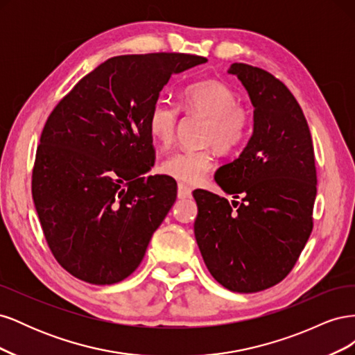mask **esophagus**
<instances>
[{
	"label": "esophagus",
	"instance_id": "34e87169",
	"mask_svg": "<svg viewBox=\"0 0 355 355\" xmlns=\"http://www.w3.org/2000/svg\"><path fill=\"white\" fill-rule=\"evenodd\" d=\"M192 197V191L189 187L184 185V184H179L178 185V198L180 200H187V198H191Z\"/></svg>",
	"mask_w": 355,
	"mask_h": 355
}]
</instances>
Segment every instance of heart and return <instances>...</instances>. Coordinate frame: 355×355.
Masks as SVG:
<instances>
[{"instance_id": "1", "label": "heart", "mask_w": 355, "mask_h": 355, "mask_svg": "<svg viewBox=\"0 0 355 355\" xmlns=\"http://www.w3.org/2000/svg\"><path fill=\"white\" fill-rule=\"evenodd\" d=\"M180 108L206 118L201 148L179 149L170 154L161 171L184 184H198L206 178L214 163V146L222 153L237 151L244 145L252 128V112L237 102L228 84L218 80H201L189 84L182 92ZM179 108L167 101H157L148 115V128L154 142L167 148L176 136Z\"/></svg>"}]
</instances>
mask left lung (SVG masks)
I'll return each mask as SVG.
<instances>
[{"label": "left lung", "instance_id": "left-lung-1", "mask_svg": "<svg viewBox=\"0 0 355 355\" xmlns=\"http://www.w3.org/2000/svg\"><path fill=\"white\" fill-rule=\"evenodd\" d=\"M228 73L249 93L253 133L214 180L241 202L234 210L227 198L196 189L194 234L214 280L254 293L286 278L313 231L314 146L302 110L280 80L245 63H232Z\"/></svg>", "mask_w": 355, "mask_h": 355}]
</instances>
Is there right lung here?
Here are the masks:
<instances>
[{
  "label": "right lung",
  "mask_w": 355,
  "mask_h": 355,
  "mask_svg": "<svg viewBox=\"0 0 355 355\" xmlns=\"http://www.w3.org/2000/svg\"><path fill=\"white\" fill-rule=\"evenodd\" d=\"M206 62L185 53L111 58L49 115L32 198L53 256L73 277L114 284L142 262L178 192L173 178L144 176L155 159L148 115L171 75Z\"/></svg>",
  "instance_id": "right-lung-1"
}]
</instances>
